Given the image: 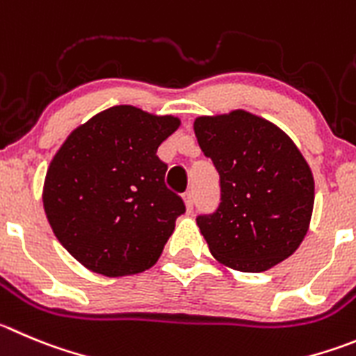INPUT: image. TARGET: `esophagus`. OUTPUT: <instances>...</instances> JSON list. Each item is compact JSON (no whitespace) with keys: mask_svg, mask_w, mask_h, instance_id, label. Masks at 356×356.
Returning a JSON list of instances; mask_svg holds the SVG:
<instances>
[{"mask_svg":"<svg viewBox=\"0 0 356 356\" xmlns=\"http://www.w3.org/2000/svg\"><path fill=\"white\" fill-rule=\"evenodd\" d=\"M184 204H186V211H188V212L193 211L195 198H193V193H191V191H188V193L184 195Z\"/></svg>","mask_w":356,"mask_h":356,"instance_id":"obj_1","label":"esophagus"}]
</instances>
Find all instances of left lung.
<instances>
[{"instance_id":"obj_1","label":"left lung","mask_w":356,"mask_h":356,"mask_svg":"<svg viewBox=\"0 0 356 356\" xmlns=\"http://www.w3.org/2000/svg\"><path fill=\"white\" fill-rule=\"evenodd\" d=\"M200 149L219 174L218 211L197 225L212 257L241 272H264L297 251L309 230L314 179L283 129L248 111L200 115Z\"/></svg>"}]
</instances>
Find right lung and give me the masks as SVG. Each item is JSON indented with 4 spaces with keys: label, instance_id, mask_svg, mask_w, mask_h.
<instances>
[{
    "label": "right lung",
    "instance_id": "add662e5",
    "mask_svg": "<svg viewBox=\"0 0 356 356\" xmlns=\"http://www.w3.org/2000/svg\"><path fill=\"white\" fill-rule=\"evenodd\" d=\"M181 126L115 105L68 135L43 182V209L52 232L79 264L107 277L140 274L161 257L186 211L165 186L167 165L156 156Z\"/></svg>",
    "mask_w": 356,
    "mask_h": 356
}]
</instances>
